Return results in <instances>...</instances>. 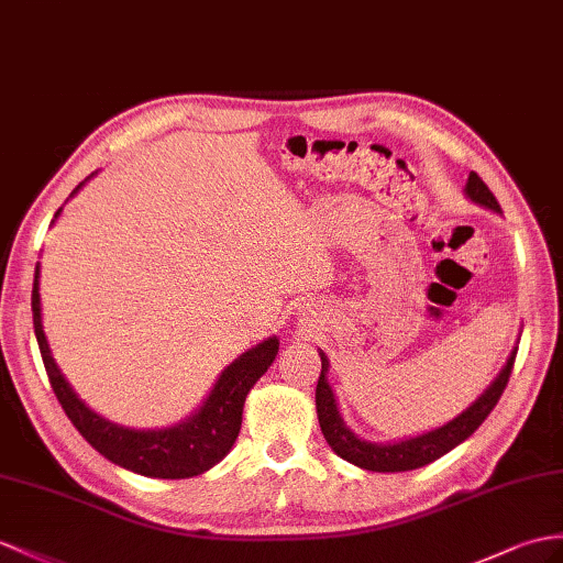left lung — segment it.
<instances>
[{
	"label": "left lung",
	"instance_id": "1",
	"mask_svg": "<svg viewBox=\"0 0 563 563\" xmlns=\"http://www.w3.org/2000/svg\"><path fill=\"white\" fill-rule=\"evenodd\" d=\"M463 194H465V198H471L475 205H479V208H487L492 212L501 214V208H499L495 194H492L487 184L475 172H471L468 181H465ZM516 351H518V346L511 351L509 361H506V365L501 367V373L495 377V382H492V385L483 394H479L477 399L463 410V413H459L454 420L442 424V428H434V430L422 432L418 437H408V440L394 442V444L365 442L358 434L346 428L344 418H341V413H339L334 391L327 382L329 361H327V355L320 351L322 373L318 379V389H314V406H318V420H320L324 440L329 446L334 449L336 456H341L353 465H358V468H363V471L401 473V471L422 468V465H428L440 456L449 454L451 449L468 440L479 424H483V420L492 413V408L497 406L506 385H509Z\"/></svg>",
	"mask_w": 563,
	"mask_h": 563
}]
</instances>
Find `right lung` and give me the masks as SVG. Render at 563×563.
Instances as JSON below:
<instances>
[{
	"label": "right lung",
	"instance_id": "add662e5",
	"mask_svg": "<svg viewBox=\"0 0 563 563\" xmlns=\"http://www.w3.org/2000/svg\"><path fill=\"white\" fill-rule=\"evenodd\" d=\"M84 186L78 184L76 190ZM74 190V194H76ZM71 194V196H74ZM62 208L54 214L59 217ZM52 219V222H54ZM40 263L35 267L33 282V327L37 336L40 353L47 369L49 385L57 394V399L64 408L74 428L86 437V442L98 449L104 459L121 465V468L133 471L145 477H162V479H181L194 477L212 465L222 461L229 449L234 446L241 420H243V404L245 396L253 389L255 382L267 373L272 361L277 358L279 339L269 336L263 344L241 353L239 358L224 367V373L214 382L212 391L194 416L176 422L174 428L162 430H131L104 420L102 416L90 410L78 399L76 391L68 385L62 369L52 358L43 329V310H40Z\"/></svg>",
	"mask_w": 563,
	"mask_h": 563
}]
</instances>
